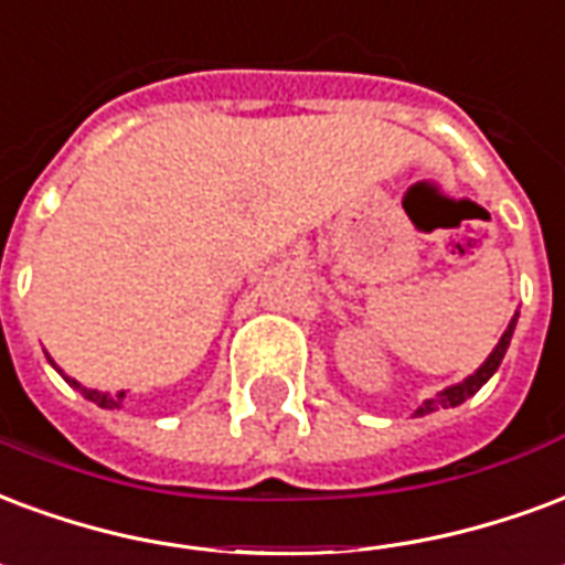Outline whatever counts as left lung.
Segmentation results:
<instances>
[{
  "mask_svg": "<svg viewBox=\"0 0 565 565\" xmlns=\"http://www.w3.org/2000/svg\"><path fill=\"white\" fill-rule=\"evenodd\" d=\"M515 323H518V311L515 317L509 320V326H505V332L500 335V341H497V347L488 353V359H484L482 365L476 367L470 377H463L461 383H452V386H446L443 392H437V395H431V398H425L413 411V416H428V413L434 411H449V407H458V404H463L467 398H473L476 392L488 383V380L494 377V371L500 367V362H503L505 350H509V341H512V332H515Z\"/></svg>",
  "mask_w": 565,
  "mask_h": 565,
  "instance_id": "8db88e82",
  "label": "left lung"
}]
</instances>
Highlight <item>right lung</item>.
Wrapping results in <instances>:
<instances>
[{
  "label": "right lung",
  "instance_id": "add662e5",
  "mask_svg": "<svg viewBox=\"0 0 565 565\" xmlns=\"http://www.w3.org/2000/svg\"><path fill=\"white\" fill-rule=\"evenodd\" d=\"M47 359H50V356H47ZM50 365L56 367V371H60L62 377H65V383H68L71 388H77V392H81L83 398H89L92 404H98V407H104V411H122L125 398H128L125 392H98V388L83 386V383H77V380H74V377H68V374H65V371H62V367L56 365L53 359H50Z\"/></svg>",
  "mask_w": 565,
  "mask_h": 565
}]
</instances>
